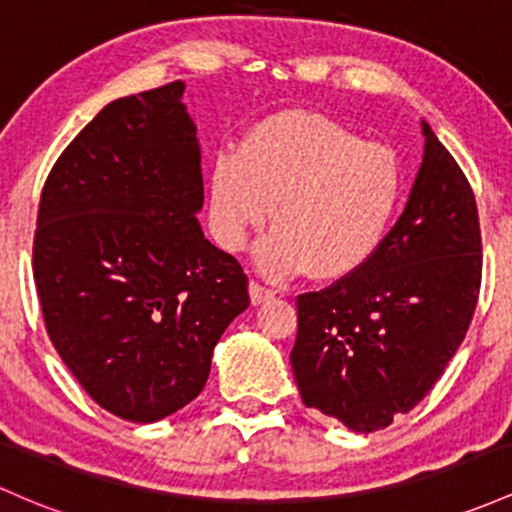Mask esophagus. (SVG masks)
<instances>
[{"label":"esophagus","mask_w":512,"mask_h":512,"mask_svg":"<svg viewBox=\"0 0 512 512\" xmlns=\"http://www.w3.org/2000/svg\"><path fill=\"white\" fill-rule=\"evenodd\" d=\"M250 299L255 306H260V303L274 299V291L267 289V286H262L260 282H252L250 284Z\"/></svg>","instance_id":"1"}]
</instances>
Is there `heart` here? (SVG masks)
<instances>
[{"label":"heart","mask_w":512,"mask_h":512,"mask_svg":"<svg viewBox=\"0 0 512 512\" xmlns=\"http://www.w3.org/2000/svg\"><path fill=\"white\" fill-rule=\"evenodd\" d=\"M401 192L389 148L320 114L289 111L213 160L211 230L223 250L240 252L272 211L274 228L255 247L262 274L282 279L308 267L316 279H342L384 243Z\"/></svg>","instance_id":"obj_1"}]
</instances>
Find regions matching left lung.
<instances>
[{"label": "left lung", "mask_w": 512, "mask_h": 512, "mask_svg": "<svg viewBox=\"0 0 512 512\" xmlns=\"http://www.w3.org/2000/svg\"><path fill=\"white\" fill-rule=\"evenodd\" d=\"M413 192L372 260L296 296L291 350L308 408L374 432L428 396L462 345L481 289L471 184L428 123Z\"/></svg>", "instance_id": "left-lung-1"}]
</instances>
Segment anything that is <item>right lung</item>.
Returning <instances> with one entry per match:
<instances>
[{
    "label": "right lung",
    "mask_w": 512,
    "mask_h": 512,
    "mask_svg": "<svg viewBox=\"0 0 512 512\" xmlns=\"http://www.w3.org/2000/svg\"><path fill=\"white\" fill-rule=\"evenodd\" d=\"M184 84L116 99L63 150L38 204L33 279L55 350L104 411L155 423L194 401L247 274L201 233Z\"/></svg>",
    "instance_id": "obj_1"
}]
</instances>
